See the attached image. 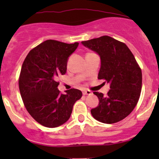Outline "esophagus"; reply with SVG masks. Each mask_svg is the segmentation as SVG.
Returning a JSON list of instances; mask_svg holds the SVG:
<instances>
[{"instance_id": "esophagus-1", "label": "esophagus", "mask_w": 159, "mask_h": 159, "mask_svg": "<svg viewBox=\"0 0 159 159\" xmlns=\"http://www.w3.org/2000/svg\"><path fill=\"white\" fill-rule=\"evenodd\" d=\"M83 94L84 95H90V94H91V91L89 90H84V91H83Z\"/></svg>"}]
</instances>
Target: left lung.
I'll list each match as a JSON object with an SVG mask.
<instances>
[{
  "instance_id": "obj_1",
  "label": "left lung",
  "mask_w": 159,
  "mask_h": 159,
  "mask_svg": "<svg viewBox=\"0 0 159 159\" xmlns=\"http://www.w3.org/2000/svg\"><path fill=\"white\" fill-rule=\"evenodd\" d=\"M81 44L99 54L98 78L110 83L106 95L94 91L99 104L91 110V115L106 124L121 121L132 111L140 98L142 74L139 64L127 45L111 37L102 36Z\"/></svg>"
}]
</instances>
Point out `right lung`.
Here are the masks:
<instances>
[{
    "label": "right lung",
    "mask_w": 159,
    "mask_h": 159,
    "mask_svg": "<svg viewBox=\"0 0 159 159\" xmlns=\"http://www.w3.org/2000/svg\"><path fill=\"white\" fill-rule=\"evenodd\" d=\"M78 43L47 40L30 50L22 65L18 84L24 105L41 125L55 128L69 119L76 101L82 96L71 89L61 94L57 78L66 73L68 57Z\"/></svg>",
    "instance_id": "1"
}]
</instances>
